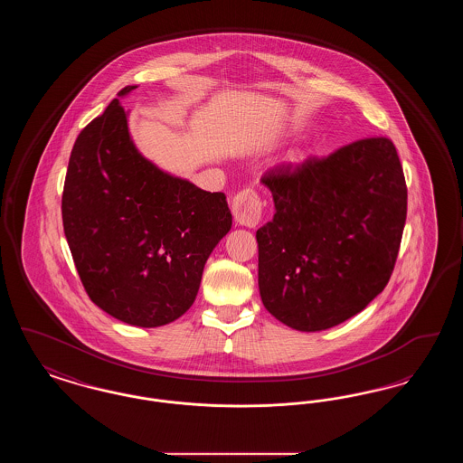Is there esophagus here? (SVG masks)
I'll use <instances>...</instances> for the list:
<instances>
[{
  "instance_id": "34e87169",
  "label": "esophagus",
  "mask_w": 463,
  "mask_h": 463,
  "mask_svg": "<svg viewBox=\"0 0 463 463\" xmlns=\"http://www.w3.org/2000/svg\"><path fill=\"white\" fill-rule=\"evenodd\" d=\"M232 215L238 225L255 227L262 219V199L255 189H244L232 199Z\"/></svg>"
}]
</instances>
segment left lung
Instances as JSON below:
<instances>
[{
	"instance_id": "8db88e82",
	"label": "left lung",
	"mask_w": 463,
	"mask_h": 463,
	"mask_svg": "<svg viewBox=\"0 0 463 463\" xmlns=\"http://www.w3.org/2000/svg\"><path fill=\"white\" fill-rule=\"evenodd\" d=\"M276 213L257 231L264 307L298 331L336 326L383 291L406 222L392 140L363 138L262 176Z\"/></svg>"
}]
</instances>
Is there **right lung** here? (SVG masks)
Instances as JSON below:
<instances>
[{"instance_id":"obj_1","label":"right lung","mask_w":463,"mask_h":463,"mask_svg":"<svg viewBox=\"0 0 463 463\" xmlns=\"http://www.w3.org/2000/svg\"><path fill=\"white\" fill-rule=\"evenodd\" d=\"M62 222L91 302L123 323L156 328L194 304L232 215L223 193L203 191L140 155L128 110L114 99L74 142Z\"/></svg>"}]
</instances>
